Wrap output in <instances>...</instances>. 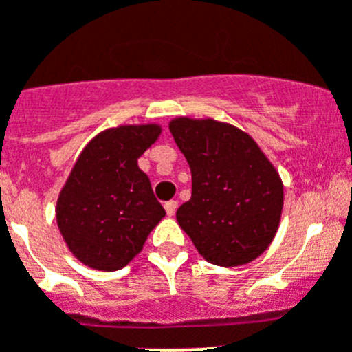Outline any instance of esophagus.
<instances>
[{"mask_svg": "<svg viewBox=\"0 0 352 352\" xmlns=\"http://www.w3.org/2000/svg\"><path fill=\"white\" fill-rule=\"evenodd\" d=\"M176 208H178V203L176 201H167L165 203V212H167V216L173 217L176 214Z\"/></svg>", "mask_w": 352, "mask_h": 352, "instance_id": "1", "label": "esophagus"}]
</instances>
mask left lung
Here are the masks:
<instances>
[{
	"label": "left lung",
	"mask_w": 352,
	"mask_h": 352,
	"mask_svg": "<svg viewBox=\"0 0 352 352\" xmlns=\"http://www.w3.org/2000/svg\"><path fill=\"white\" fill-rule=\"evenodd\" d=\"M174 142L192 174V196L176 212L203 259L234 268L266 252L283 216L284 185L257 142L214 118L176 117Z\"/></svg>",
	"instance_id": "8db88e82"
}]
</instances>
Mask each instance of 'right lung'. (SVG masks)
Returning a JSON list of instances; mask_svg holds the SVG:
<instances>
[{
	"instance_id": "right-lung-1",
	"label": "right lung",
	"mask_w": 352,
	"mask_h": 352,
	"mask_svg": "<svg viewBox=\"0 0 352 352\" xmlns=\"http://www.w3.org/2000/svg\"><path fill=\"white\" fill-rule=\"evenodd\" d=\"M162 135L160 124L109 127L86 144L55 207L66 246L93 270L124 268L165 216L138 158Z\"/></svg>"
}]
</instances>
